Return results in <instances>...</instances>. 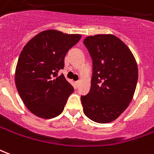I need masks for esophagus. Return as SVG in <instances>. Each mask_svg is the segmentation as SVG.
Listing matches in <instances>:
<instances>
[{
	"label": "esophagus",
	"instance_id": "1",
	"mask_svg": "<svg viewBox=\"0 0 154 154\" xmlns=\"http://www.w3.org/2000/svg\"><path fill=\"white\" fill-rule=\"evenodd\" d=\"M75 88H78L79 85V81H75Z\"/></svg>",
	"mask_w": 154,
	"mask_h": 154
}]
</instances>
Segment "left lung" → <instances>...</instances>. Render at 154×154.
Segmentation results:
<instances>
[{"instance_id": "obj_1", "label": "left lung", "mask_w": 154, "mask_h": 154, "mask_svg": "<svg viewBox=\"0 0 154 154\" xmlns=\"http://www.w3.org/2000/svg\"><path fill=\"white\" fill-rule=\"evenodd\" d=\"M83 43L93 62L89 92L80 97L84 113L96 123H109L131 102L138 65L128 47L113 35H89Z\"/></svg>"}]
</instances>
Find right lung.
Here are the masks:
<instances>
[{
	"instance_id": "right-lung-1",
	"label": "right lung",
	"mask_w": 154,
	"mask_h": 154,
	"mask_svg": "<svg viewBox=\"0 0 154 154\" xmlns=\"http://www.w3.org/2000/svg\"><path fill=\"white\" fill-rule=\"evenodd\" d=\"M80 38V35L45 30L23 48L16 65V85L32 114L52 119L63 112L74 87L58 73L64 69L65 54Z\"/></svg>"
}]
</instances>
